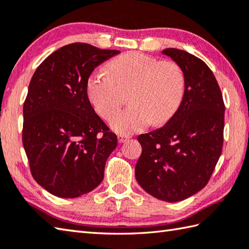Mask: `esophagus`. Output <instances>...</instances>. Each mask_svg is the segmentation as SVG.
Masks as SVG:
<instances>
[{
	"mask_svg": "<svg viewBox=\"0 0 249 249\" xmlns=\"http://www.w3.org/2000/svg\"><path fill=\"white\" fill-rule=\"evenodd\" d=\"M129 139V136H126V135H118V140L120 143H123V142L127 141Z\"/></svg>",
	"mask_w": 249,
	"mask_h": 249,
	"instance_id": "1",
	"label": "esophagus"
}]
</instances>
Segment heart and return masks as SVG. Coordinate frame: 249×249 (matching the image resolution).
<instances>
[{"instance_id":"b5f03b06","label":"heart","mask_w":249,"mask_h":249,"mask_svg":"<svg viewBox=\"0 0 249 249\" xmlns=\"http://www.w3.org/2000/svg\"><path fill=\"white\" fill-rule=\"evenodd\" d=\"M106 68L108 73L89 75L87 93L95 111L105 120L112 118L123 104V93H130L131 107L111 120V128L116 133L133 134L151 122L165 124L181 106L185 79L176 63L129 52L111 60Z\"/></svg>"}]
</instances>
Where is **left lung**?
<instances>
[{
	"mask_svg": "<svg viewBox=\"0 0 249 249\" xmlns=\"http://www.w3.org/2000/svg\"><path fill=\"white\" fill-rule=\"evenodd\" d=\"M162 53L182 70L184 96L162 127L138 136L142 153L135 174L147 194L178 202L198 193L212 176L223 150L225 104L214 73L202 60L176 48Z\"/></svg>",
	"mask_w": 249,
	"mask_h": 249,
	"instance_id": "left-lung-1",
	"label": "left lung"
}]
</instances>
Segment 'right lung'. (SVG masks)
<instances>
[{
    "label": "right lung",
    "instance_id": "1",
    "mask_svg": "<svg viewBox=\"0 0 249 249\" xmlns=\"http://www.w3.org/2000/svg\"><path fill=\"white\" fill-rule=\"evenodd\" d=\"M119 53L84 43L66 45L31 79L22 143L34 179L57 197H80L103 181L118 138L95 113L87 81L95 67Z\"/></svg>",
    "mask_w": 249,
    "mask_h": 249
}]
</instances>
